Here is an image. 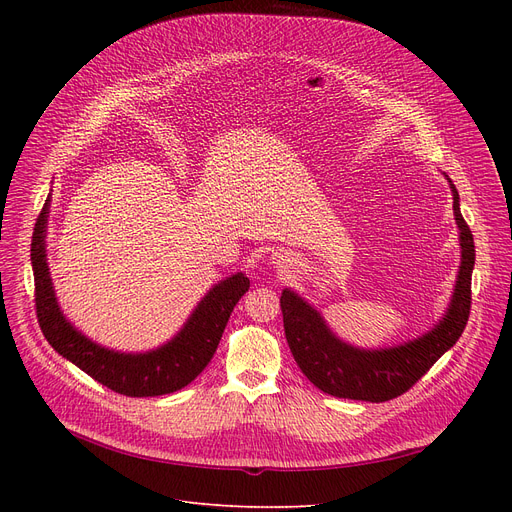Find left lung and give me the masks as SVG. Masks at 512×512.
<instances>
[{"label":"left lung","instance_id":"8db88e82","mask_svg":"<svg viewBox=\"0 0 512 512\" xmlns=\"http://www.w3.org/2000/svg\"><path fill=\"white\" fill-rule=\"evenodd\" d=\"M452 188L454 218L461 230V270L450 307L440 324L425 336L382 351H359L338 340L321 315L307 305L299 294L284 290L280 307L290 353L307 375V380L321 392L336 398L384 402L413 388L432 365L461 338L471 311V274L475 263L473 234L463 220L459 193Z\"/></svg>","mask_w":512,"mask_h":512}]
</instances>
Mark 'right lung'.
<instances>
[{"label":"right lung","mask_w":512,"mask_h":512,"mask_svg":"<svg viewBox=\"0 0 512 512\" xmlns=\"http://www.w3.org/2000/svg\"><path fill=\"white\" fill-rule=\"evenodd\" d=\"M47 213L49 199L45 201L35 224L31 261L35 274L37 321L53 351H58L64 359L89 373L99 384L124 396H161L191 384L215 355L230 313L242 294L249 290V278L245 274H234L213 286L180 334L157 351L143 355L107 351V348L76 332L58 307L45 261Z\"/></svg>","instance_id":"obj_1"}]
</instances>
